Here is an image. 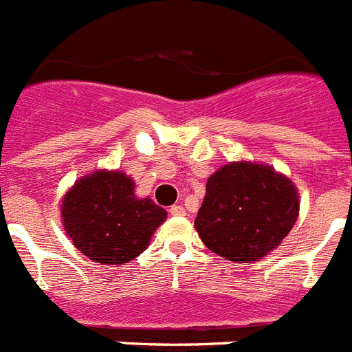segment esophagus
I'll return each mask as SVG.
<instances>
[{"label":"esophagus","instance_id":"obj_1","mask_svg":"<svg viewBox=\"0 0 352 352\" xmlns=\"http://www.w3.org/2000/svg\"><path fill=\"white\" fill-rule=\"evenodd\" d=\"M169 213L174 214V217H182V214H185V208L179 206V204H174V206L169 208Z\"/></svg>","mask_w":352,"mask_h":352}]
</instances>
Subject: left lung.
Listing matches in <instances>:
<instances>
[{
    "label": "left lung",
    "mask_w": 352,
    "mask_h": 352,
    "mask_svg": "<svg viewBox=\"0 0 352 352\" xmlns=\"http://www.w3.org/2000/svg\"><path fill=\"white\" fill-rule=\"evenodd\" d=\"M300 214L294 183L266 164L229 162L208 178L194 226L211 252L256 263L282 243Z\"/></svg>",
    "instance_id": "obj_1"
}]
</instances>
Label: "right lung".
Here are the masks:
<instances>
[{"instance_id": "add662e5", "label": "right lung", "mask_w": 352, "mask_h": 352, "mask_svg": "<svg viewBox=\"0 0 352 352\" xmlns=\"http://www.w3.org/2000/svg\"><path fill=\"white\" fill-rule=\"evenodd\" d=\"M61 223L77 250L100 264H125L148 248L167 211L135 195L121 170L96 169L80 176L61 199Z\"/></svg>"}]
</instances>
